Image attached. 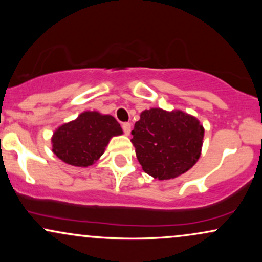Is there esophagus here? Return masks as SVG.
Here are the masks:
<instances>
[{"instance_id":"1","label":"esophagus","mask_w":262,"mask_h":262,"mask_svg":"<svg viewBox=\"0 0 262 262\" xmlns=\"http://www.w3.org/2000/svg\"><path fill=\"white\" fill-rule=\"evenodd\" d=\"M122 127H123V130H124V134H125V135L130 134V130H132L130 123H123Z\"/></svg>"}]
</instances>
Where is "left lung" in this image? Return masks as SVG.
Segmentation results:
<instances>
[{
    "mask_svg": "<svg viewBox=\"0 0 262 262\" xmlns=\"http://www.w3.org/2000/svg\"><path fill=\"white\" fill-rule=\"evenodd\" d=\"M132 135L143 170L162 181L187 172L198 161L204 128L196 117L183 111L150 108L140 113Z\"/></svg>",
    "mask_w": 262,
    "mask_h": 262,
    "instance_id": "obj_1",
    "label": "left lung"
}]
</instances>
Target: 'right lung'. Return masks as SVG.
Wrapping results in <instances>:
<instances>
[{
	"mask_svg": "<svg viewBox=\"0 0 262 262\" xmlns=\"http://www.w3.org/2000/svg\"><path fill=\"white\" fill-rule=\"evenodd\" d=\"M123 129L111 114L85 111L76 119L55 129L52 137L53 152L65 164L87 167L103 155L113 137Z\"/></svg>",
	"mask_w": 262,
	"mask_h": 262,
	"instance_id": "1",
	"label": "right lung"
}]
</instances>
